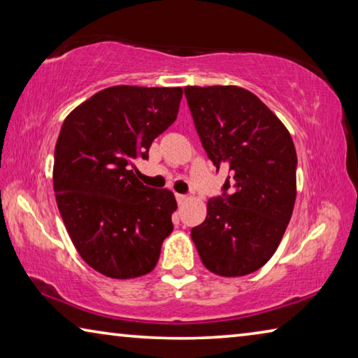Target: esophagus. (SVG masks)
I'll return each instance as SVG.
<instances>
[{
  "label": "esophagus",
  "instance_id": "34e87169",
  "mask_svg": "<svg viewBox=\"0 0 358 358\" xmlns=\"http://www.w3.org/2000/svg\"><path fill=\"white\" fill-rule=\"evenodd\" d=\"M177 202H178V205H185L187 202V196H183V194H177Z\"/></svg>",
  "mask_w": 358,
  "mask_h": 358
}]
</instances>
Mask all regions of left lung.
I'll return each instance as SVG.
<instances>
[{
    "label": "left lung",
    "mask_w": 358,
    "mask_h": 358,
    "mask_svg": "<svg viewBox=\"0 0 358 358\" xmlns=\"http://www.w3.org/2000/svg\"><path fill=\"white\" fill-rule=\"evenodd\" d=\"M187 106L216 172L229 167L222 197L191 230L202 264L217 276L250 275L273 256L292 216L296 153L286 126L256 94L235 85L185 87Z\"/></svg>",
    "instance_id": "left-lung-1"
}]
</instances>
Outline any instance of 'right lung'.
Wrapping results in <instances>:
<instances>
[{
    "label": "right lung",
    "instance_id": "right-lung-1",
    "mask_svg": "<svg viewBox=\"0 0 358 358\" xmlns=\"http://www.w3.org/2000/svg\"><path fill=\"white\" fill-rule=\"evenodd\" d=\"M183 90L118 85L77 106L59 131L53 189L77 252L112 280H132L157 264L172 234L173 192L151 189L131 167L177 120Z\"/></svg>",
    "mask_w": 358,
    "mask_h": 358
}]
</instances>
